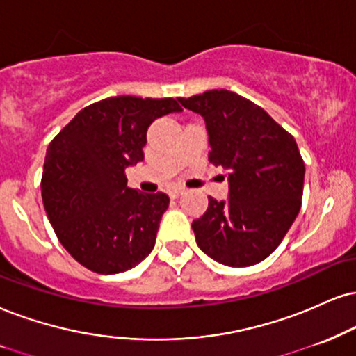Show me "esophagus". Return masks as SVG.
Wrapping results in <instances>:
<instances>
[{
    "label": "esophagus",
    "mask_w": 356,
    "mask_h": 356,
    "mask_svg": "<svg viewBox=\"0 0 356 356\" xmlns=\"http://www.w3.org/2000/svg\"><path fill=\"white\" fill-rule=\"evenodd\" d=\"M183 193H185V188H171L170 190V198H178V196H181Z\"/></svg>",
    "instance_id": "esophagus-1"
}]
</instances>
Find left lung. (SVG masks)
<instances>
[{"label":"left lung","instance_id":"8db88e82","mask_svg":"<svg viewBox=\"0 0 356 356\" xmlns=\"http://www.w3.org/2000/svg\"><path fill=\"white\" fill-rule=\"evenodd\" d=\"M178 100L204 118L208 160L229 181V198L209 196L206 213L193 221L196 244L229 267L264 261L300 211L305 165L296 140L236 92L214 89Z\"/></svg>","mask_w":356,"mask_h":356}]
</instances>
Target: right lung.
Here are the masks:
<instances>
[{"mask_svg":"<svg viewBox=\"0 0 356 356\" xmlns=\"http://www.w3.org/2000/svg\"><path fill=\"white\" fill-rule=\"evenodd\" d=\"M181 111L175 99L108 97L82 108L49 143L44 209L79 264L118 274L152 252L170 198L131 190L125 168L143 160L152 122Z\"/></svg>","mask_w":356,"mask_h":356,"instance_id":"obj_1","label":"right lung"}]
</instances>
